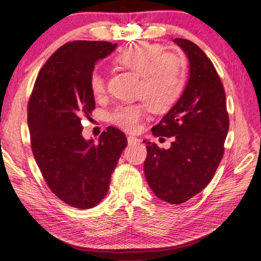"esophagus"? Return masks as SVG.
<instances>
[{
    "label": "esophagus",
    "mask_w": 261,
    "mask_h": 261,
    "mask_svg": "<svg viewBox=\"0 0 261 261\" xmlns=\"http://www.w3.org/2000/svg\"><path fill=\"white\" fill-rule=\"evenodd\" d=\"M127 141H128V144L129 145H133V144H136L140 142V139L136 138V136H133V135H128L127 136Z\"/></svg>",
    "instance_id": "obj_1"
}]
</instances>
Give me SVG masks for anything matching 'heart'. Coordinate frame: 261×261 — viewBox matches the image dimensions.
<instances>
[{"label": "heart", "mask_w": 261, "mask_h": 261, "mask_svg": "<svg viewBox=\"0 0 261 261\" xmlns=\"http://www.w3.org/2000/svg\"><path fill=\"white\" fill-rule=\"evenodd\" d=\"M126 70L140 76L138 96L145 103L119 105L111 113V121L125 130H135L145 116L147 109L152 112H166L184 93L187 71L181 55L163 51L159 44L136 42L128 45L114 58ZM90 88L95 95L105 90V80L98 70L90 76Z\"/></svg>", "instance_id": "b5f03b06"}]
</instances>
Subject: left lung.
<instances>
[{
	"mask_svg": "<svg viewBox=\"0 0 261 261\" xmlns=\"http://www.w3.org/2000/svg\"><path fill=\"white\" fill-rule=\"evenodd\" d=\"M173 41L188 58L189 76L179 100L152 127L154 136H173L171 148L148 142L144 174L158 198L181 204L212 180L223 156L229 119L225 90L210 58L191 41Z\"/></svg>",
	"mask_w": 261,
	"mask_h": 261,
	"instance_id": "8db88e82",
	"label": "left lung"
}]
</instances>
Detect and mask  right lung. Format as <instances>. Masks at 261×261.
I'll use <instances>...</instances> for the list:
<instances>
[{"label": "right lung", "instance_id": "1", "mask_svg": "<svg viewBox=\"0 0 261 261\" xmlns=\"http://www.w3.org/2000/svg\"><path fill=\"white\" fill-rule=\"evenodd\" d=\"M117 43L73 41L51 55L39 72L29 103L34 158L53 193L64 203L91 208L104 198L127 139L109 126L98 142L82 136L81 118L95 109L90 76Z\"/></svg>", "mask_w": 261, "mask_h": 261}]
</instances>
